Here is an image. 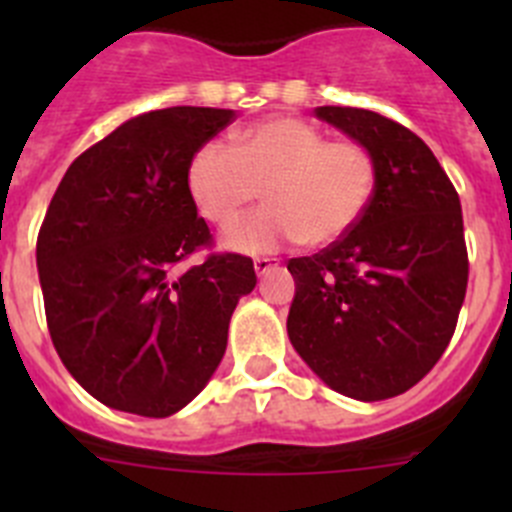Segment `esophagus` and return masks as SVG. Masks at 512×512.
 Instances as JSON below:
<instances>
[{
	"label": "esophagus",
	"mask_w": 512,
	"mask_h": 512,
	"mask_svg": "<svg viewBox=\"0 0 512 512\" xmlns=\"http://www.w3.org/2000/svg\"><path fill=\"white\" fill-rule=\"evenodd\" d=\"M253 269H256V274H259V277H264V274H269V271L277 269V261L256 259V261H253Z\"/></svg>",
	"instance_id": "esophagus-1"
}]
</instances>
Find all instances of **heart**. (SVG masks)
<instances>
[{
  "instance_id": "heart-1",
  "label": "heart",
  "mask_w": 512,
  "mask_h": 512,
  "mask_svg": "<svg viewBox=\"0 0 512 512\" xmlns=\"http://www.w3.org/2000/svg\"><path fill=\"white\" fill-rule=\"evenodd\" d=\"M269 207L235 225L225 248L264 256L287 243L323 248L359 225L377 187L372 151L351 138L328 140L297 117H271L233 135V146L207 140L187 166V192L207 223L230 225L251 202Z\"/></svg>"
}]
</instances>
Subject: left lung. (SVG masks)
Here are the masks:
<instances>
[{"label":"left lung","instance_id":"1","mask_svg":"<svg viewBox=\"0 0 512 512\" xmlns=\"http://www.w3.org/2000/svg\"><path fill=\"white\" fill-rule=\"evenodd\" d=\"M315 115L372 151L377 187L351 233L289 259V341L330 390L387 400L431 372L454 336L469 279L459 194L400 122L359 107Z\"/></svg>","mask_w":512,"mask_h":512}]
</instances>
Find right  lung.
Wrapping results in <instances>:
<instances>
[{
	"instance_id": "obj_1",
	"label": "right lung",
	"mask_w": 512,
	"mask_h": 512,
	"mask_svg": "<svg viewBox=\"0 0 512 512\" xmlns=\"http://www.w3.org/2000/svg\"><path fill=\"white\" fill-rule=\"evenodd\" d=\"M233 110L169 107L122 122L63 174L38 233L51 341L71 377L107 408L166 418L205 390L228 346L253 261L210 253L187 192L189 158Z\"/></svg>"
}]
</instances>
